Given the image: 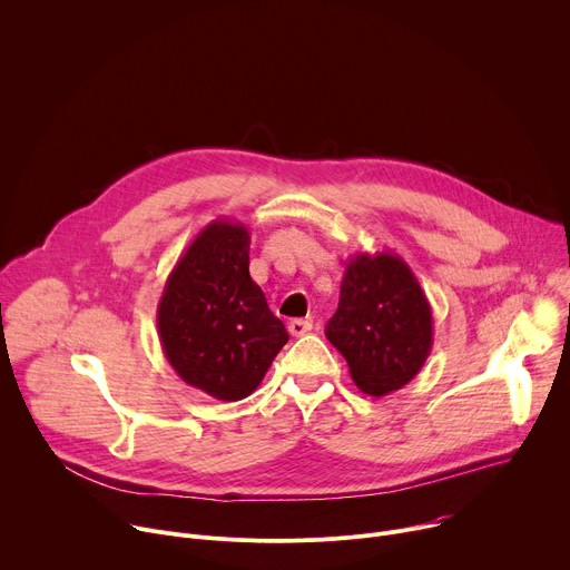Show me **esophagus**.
<instances>
[{
    "instance_id": "obj_1",
    "label": "esophagus",
    "mask_w": 570,
    "mask_h": 570,
    "mask_svg": "<svg viewBox=\"0 0 570 570\" xmlns=\"http://www.w3.org/2000/svg\"><path fill=\"white\" fill-rule=\"evenodd\" d=\"M311 327H313V324H311L308 320H302V317H297V320H291V322H288V332H291V336H304V334H308V332H311Z\"/></svg>"
}]
</instances>
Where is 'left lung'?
Here are the masks:
<instances>
[{
  "mask_svg": "<svg viewBox=\"0 0 570 570\" xmlns=\"http://www.w3.org/2000/svg\"><path fill=\"white\" fill-rule=\"evenodd\" d=\"M324 334L345 356L356 387L383 396L411 383L424 367L433 347V311L399 255L356 253Z\"/></svg>",
  "mask_w": 570,
  "mask_h": 570,
  "instance_id": "8db88e82",
  "label": "left lung"
}]
</instances>
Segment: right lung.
<instances>
[{
  "instance_id": "add662e5",
  "label": "right lung",
  "mask_w": 570,
  "mask_h": 570,
  "mask_svg": "<svg viewBox=\"0 0 570 570\" xmlns=\"http://www.w3.org/2000/svg\"><path fill=\"white\" fill-rule=\"evenodd\" d=\"M169 365L218 401L246 399L264 381L288 334L250 277V232L216 218L176 262L157 304Z\"/></svg>"
}]
</instances>
